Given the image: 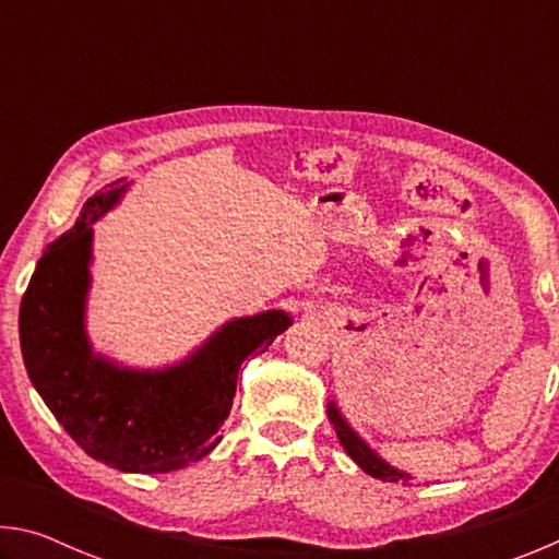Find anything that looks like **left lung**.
Wrapping results in <instances>:
<instances>
[{"label": "left lung", "mask_w": 559, "mask_h": 559, "mask_svg": "<svg viewBox=\"0 0 559 559\" xmlns=\"http://www.w3.org/2000/svg\"><path fill=\"white\" fill-rule=\"evenodd\" d=\"M328 419L335 427L337 439H340V443H343V449L349 453V459H353L365 473H370L372 478L390 480V484H402V486L412 484L409 473L390 466V463L377 456V453L367 447L365 439H359V433H355V429L345 421V416L340 414L335 402L328 404Z\"/></svg>", "instance_id": "obj_1"}]
</instances>
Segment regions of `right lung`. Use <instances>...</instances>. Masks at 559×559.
<instances>
[{"label": "right lung", "mask_w": 559, "mask_h": 559, "mask_svg": "<svg viewBox=\"0 0 559 559\" xmlns=\"http://www.w3.org/2000/svg\"><path fill=\"white\" fill-rule=\"evenodd\" d=\"M128 185L118 179L93 194L71 229L44 251L19 308V340L36 392L91 459L126 473H169L219 443L241 362L266 353L293 318L283 310L234 318L165 370H130L93 353L91 224L120 202Z\"/></svg>", "instance_id": "add662e5"}]
</instances>
